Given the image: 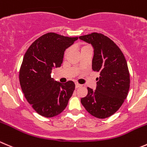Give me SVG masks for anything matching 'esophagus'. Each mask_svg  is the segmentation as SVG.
Wrapping results in <instances>:
<instances>
[{
	"mask_svg": "<svg viewBox=\"0 0 147 147\" xmlns=\"http://www.w3.org/2000/svg\"><path fill=\"white\" fill-rule=\"evenodd\" d=\"M81 86H82V85H81L80 84L78 83V82H76V83H75V88H80V87H81Z\"/></svg>",
	"mask_w": 147,
	"mask_h": 147,
	"instance_id": "34e87169",
	"label": "esophagus"
}]
</instances>
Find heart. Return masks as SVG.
Returning <instances> with one entry per match:
<instances>
[{"label":"heart","mask_w":147,"mask_h":147,"mask_svg":"<svg viewBox=\"0 0 147 147\" xmlns=\"http://www.w3.org/2000/svg\"><path fill=\"white\" fill-rule=\"evenodd\" d=\"M88 47H90L89 45H83V46H82V47H81V51L83 50V49H87V48H88ZM69 49H67L66 51H65V57H66L67 55V54L69 53Z\"/></svg>","instance_id":"1"}]
</instances>
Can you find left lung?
<instances>
[{
	"instance_id": "8db88e82",
	"label": "left lung",
	"mask_w": 147,
	"mask_h": 147,
	"mask_svg": "<svg viewBox=\"0 0 147 147\" xmlns=\"http://www.w3.org/2000/svg\"><path fill=\"white\" fill-rule=\"evenodd\" d=\"M79 39L93 47L92 68L100 74L95 90L88 88V95L81 98V103L95 118L110 117L120 108L128 95L130 75L127 62L119 47L103 34L92 33Z\"/></svg>"
}]
</instances>
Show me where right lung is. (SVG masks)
I'll return each mask as SVG.
<instances>
[{
    "mask_svg": "<svg viewBox=\"0 0 147 147\" xmlns=\"http://www.w3.org/2000/svg\"><path fill=\"white\" fill-rule=\"evenodd\" d=\"M78 39L47 33L33 42L24 55L20 85L26 100L41 116L51 118L62 113L75 90L72 81L61 83L50 74L52 68L61 66L65 51Z\"/></svg>",
    "mask_w": 147,
    "mask_h": 147,
    "instance_id": "right-lung-1",
    "label": "right lung"
}]
</instances>
